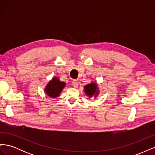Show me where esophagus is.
Here are the masks:
<instances>
[{"label": "esophagus", "instance_id": "obj_1", "mask_svg": "<svg viewBox=\"0 0 155 155\" xmlns=\"http://www.w3.org/2000/svg\"><path fill=\"white\" fill-rule=\"evenodd\" d=\"M72 83V86L74 88H77L78 87V82L76 80H73Z\"/></svg>", "mask_w": 155, "mask_h": 155}]
</instances>
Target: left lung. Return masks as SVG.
<instances>
[{"mask_svg":"<svg viewBox=\"0 0 155 155\" xmlns=\"http://www.w3.org/2000/svg\"><path fill=\"white\" fill-rule=\"evenodd\" d=\"M96 90H97V85L94 83L88 84V85H87L85 87V91L87 94L88 95V96L90 97L94 95V94H95V92L97 93ZM96 95H97V94H96Z\"/></svg>","mask_w":155,"mask_h":155,"instance_id":"left-lung-1","label":"left lung"}]
</instances>
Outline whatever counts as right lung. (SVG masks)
I'll use <instances>...</instances> for the list:
<instances>
[{
	"label": "right lung",
	"mask_w": 155,
	"mask_h": 155,
	"mask_svg": "<svg viewBox=\"0 0 155 155\" xmlns=\"http://www.w3.org/2000/svg\"><path fill=\"white\" fill-rule=\"evenodd\" d=\"M65 85L64 82L60 81L59 79L57 78L52 79L51 81L49 82L48 85L46 86L45 88L46 93L51 97H58L61 92L62 91L63 88Z\"/></svg>",
	"instance_id": "obj_1"
}]
</instances>
